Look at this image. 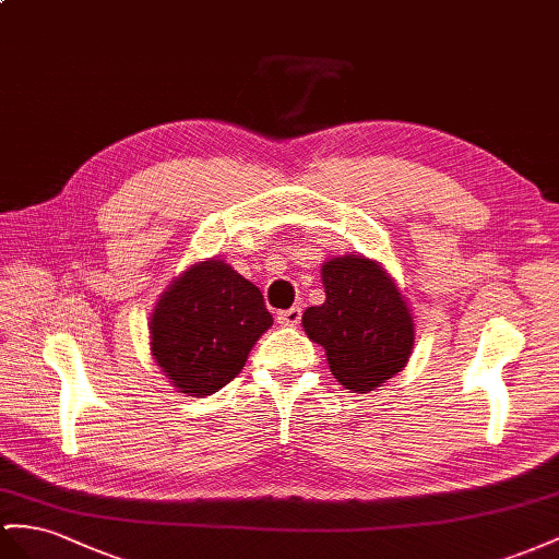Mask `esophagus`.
Returning <instances> with one entry per match:
<instances>
[{"label": "esophagus", "instance_id": "obj_1", "mask_svg": "<svg viewBox=\"0 0 559 559\" xmlns=\"http://www.w3.org/2000/svg\"><path fill=\"white\" fill-rule=\"evenodd\" d=\"M276 319H278L281 325H297L299 319H302V309H299V307L283 309V311H278Z\"/></svg>", "mask_w": 559, "mask_h": 559}]
</instances>
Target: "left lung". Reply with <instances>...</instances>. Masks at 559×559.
Returning <instances> with one entry per match:
<instances>
[{
	"label": "left lung",
	"instance_id": "1",
	"mask_svg": "<svg viewBox=\"0 0 559 559\" xmlns=\"http://www.w3.org/2000/svg\"><path fill=\"white\" fill-rule=\"evenodd\" d=\"M325 302L302 317L309 340L325 349L337 382L366 394L396 376L413 349L411 309L378 262L333 257L321 266Z\"/></svg>",
	"mask_w": 559,
	"mask_h": 559
}]
</instances>
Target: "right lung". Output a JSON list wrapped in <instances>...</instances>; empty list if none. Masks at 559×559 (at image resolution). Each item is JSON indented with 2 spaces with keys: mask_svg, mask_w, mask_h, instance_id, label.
Here are the masks:
<instances>
[{
  "mask_svg": "<svg viewBox=\"0 0 559 559\" xmlns=\"http://www.w3.org/2000/svg\"><path fill=\"white\" fill-rule=\"evenodd\" d=\"M271 323L257 285L222 260L198 262L157 299L151 352L181 394L207 396L240 373Z\"/></svg>",
  "mask_w": 559,
  "mask_h": 559,
  "instance_id": "add662e5",
  "label": "right lung"
}]
</instances>
